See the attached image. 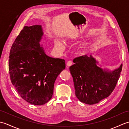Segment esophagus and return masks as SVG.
Wrapping results in <instances>:
<instances>
[{"label":"esophagus","instance_id":"obj_1","mask_svg":"<svg viewBox=\"0 0 129 129\" xmlns=\"http://www.w3.org/2000/svg\"><path fill=\"white\" fill-rule=\"evenodd\" d=\"M72 64H73V61H68L67 62V64L68 67H70V66H71V65H72Z\"/></svg>","mask_w":129,"mask_h":129}]
</instances>
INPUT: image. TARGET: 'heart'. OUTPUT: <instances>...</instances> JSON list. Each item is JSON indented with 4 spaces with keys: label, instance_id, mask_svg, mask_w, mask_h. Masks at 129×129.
<instances>
[{
    "label": "heart",
    "instance_id": "obj_1",
    "mask_svg": "<svg viewBox=\"0 0 129 129\" xmlns=\"http://www.w3.org/2000/svg\"><path fill=\"white\" fill-rule=\"evenodd\" d=\"M54 44L55 47L58 50L62 51L65 48V46L64 43H63L61 40L59 39H56L54 41Z\"/></svg>",
    "mask_w": 129,
    "mask_h": 129
}]
</instances>
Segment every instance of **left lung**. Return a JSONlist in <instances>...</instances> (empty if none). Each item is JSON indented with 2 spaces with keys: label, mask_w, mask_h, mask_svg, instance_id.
<instances>
[{
  "label": "left lung",
  "mask_w": 129,
  "mask_h": 129,
  "mask_svg": "<svg viewBox=\"0 0 129 129\" xmlns=\"http://www.w3.org/2000/svg\"><path fill=\"white\" fill-rule=\"evenodd\" d=\"M69 69L73 78L75 95L81 102L93 105L110 95L115 87L122 65L114 70L98 67L91 55L76 57ZM100 66V65H99Z\"/></svg>",
  "instance_id": "8db88e82"
}]
</instances>
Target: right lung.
<instances>
[{
    "mask_svg": "<svg viewBox=\"0 0 129 129\" xmlns=\"http://www.w3.org/2000/svg\"><path fill=\"white\" fill-rule=\"evenodd\" d=\"M43 34L41 25L24 26L10 51L12 83L24 100L34 105H44L51 99L55 81L65 68L64 59L45 53L40 44Z\"/></svg>",
    "mask_w": 129,
    "mask_h": 129,
    "instance_id": "right-lung-1",
    "label": "right lung"
}]
</instances>
